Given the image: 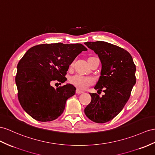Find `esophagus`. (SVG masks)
<instances>
[{
    "label": "esophagus",
    "mask_w": 155,
    "mask_h": 155,
    "mask_svg": "<svg viewBox=\"0 0 155 155\" xmlns=\"http://www.w3.org/2000/svg\"><path fill=\"white\" fill-rule=\"evenodd\" d=\"M82 93H84V92H83V91L80 90H78V89H77V90H76V94H82Z\"/></svg>",
    "instance_id": "34e87169"
}]
</instances>
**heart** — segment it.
Segmentation results:
<instances>
[{
    "label": "heart",
    "instance_id": "obj_1",
    "mask_svg": "<svg viewBox=\"0 0 155 155\" xmlns=\"http://www.w3.org/2000/svg\"><path fill=\"white\" fill-rule=\"evenodd\" d=\"M74 65V62L71 63L70 67H72ZM95 82V79L92 77L84 76L82 74H75L71 77L69 78V82L77 88L81 90H84L88 86L92 85Z\"/></svg>",
    "mask_w": 155,
    "mask_h": 155
}]
</instances>
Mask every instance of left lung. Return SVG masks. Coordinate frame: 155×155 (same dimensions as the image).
<instances>
[{
    "instance_id": "8db88e82",
    "label": "left lung",
    "mask_w": 155,
    "mask_h": 155,
    "mask_svg": "<svg viewBox=\"0 0 155 155\" xmlns=\"http://www.w3.org/2000/svg\"><path fill=\"white\" fill-rule=\"evenodd\" d=\"M97 54L101 63V76L94 88L105 95L90 93L92 100L84 109L89 119L96 123L111 120L128 101L136 84V65L132 55L124 49L104 41L84 43Z\"/></svg>"
}]
</instances>
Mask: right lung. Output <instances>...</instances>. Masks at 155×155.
<instances>
[{
    "instance_id": "right-lung-1",
    "label": "right lung",
    "mask_w": 155,
    "mask_h": 155,
    "mask_svg": "<svg viewBox=\"0 0 155 155\" xmlns=\"http://www.w3.org/2000/svg\"><path fill=\"white\" fill-rule=\"evenodd\" d=\"M86 50L81 44L59 42L37 45L27 51L18 64L15 84L19 101L27 114L41 122L54 120L61 115L76 88L67 84L55 89L51 84L65 82L71 63Z\"/></svg>"
}]
</instances>
